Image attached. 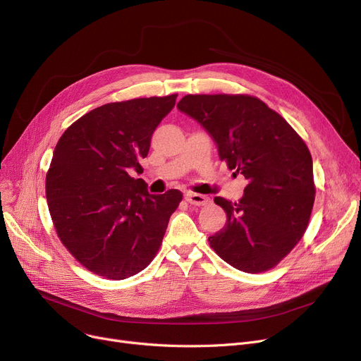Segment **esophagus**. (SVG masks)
<instances>
[{"mask_svg":"<svg viewBox=\"0 0 361 361\" xmlns=\"http://www.w3.org/2000/svg\"><path fill=\"white\" fill-rule=\"evenodd\" d=\"M185 200L190 203V204H195V206H204L211 202L209 197H206L203 195H197V193H193V192H187L185 195Z\"/></svg>","mask_w":361,"mask_h":361,"instance_id":"34e87169","label":"esophagus"}]
</instances>
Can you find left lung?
<instances>
[{
  "mask_svg": "<svg viewBox=\"0 0 361 361\" xmlns=\"http://www.w3.org/2000/svg\"><path fill=\"white\" fill-rule=\"evenodd\" d=\"M178 109L199 121L226 166L247 180L238 202L215 197L225 226L207 238L233 268H275L305 235L314 203L313 162L298 133L250 94H185Z\"/></svg>",
  "mask_w": 361,
  "mask_h": 361,
  "instance_id": "8db88e82",
  "label": "left lung"
}]
</instances>
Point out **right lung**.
<instances>
[{"label": "right lung", "mask_w": 361, "mask_h": 361, "mask_svg": "<svg viewBox=\"0 0 361 361\" xmlns=\"http://www.w3.org/2000/svg\"><path fill=\"white\" fill-rule=\"evenodd\" d=\"M177 93L111 102L74 121L54 149L45 193L56 235L94 275L120 281L157 256L183 193L149 195L140 174L152 133Z\"/></svg>", "instance_id": "right-lung-1"}]
</instances>
